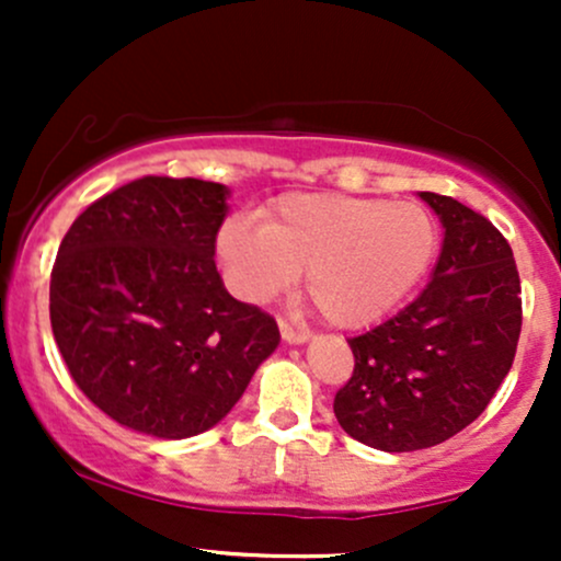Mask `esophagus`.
I'll return each mask as SVG.
<instances>
[{"instance_id": "obj_1", "label": "esophagus", "mask_w": 561, "mask_h": 561, "mask_svg": "<svg viewBox=\"0 0 561 561\" xmlns=\"http://www.w3.org/2000/svg\"><path fill=\"white\" fill-rule=\"evenodd\" d=\"M279 332H282V337L287 340V343H306V340L311 337L308 330H298V327H293L285 319H279Z\"/></svg>"}]
</instances>
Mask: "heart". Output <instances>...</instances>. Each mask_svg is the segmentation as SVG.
Listing matches in <instances>:
<instances>
[{"instance_id": "1", "label": "heart", "mask_w": 561, "mask_h": 561, "mask_svg": "<svg viewBox=\"0 0 561 561\" xmlns=\"http://www.w3.org/2000/svg\"><path fill=\"white\" fill-rule=\"evenodd\" d=\"M433 216L416 203L289 195L266 224L234 218L218 234L231 285L266 300L306 272V293L327 321L366 327L401 302L435 255Z\"/></svg>"}]
</instances>
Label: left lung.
I'll return each mask as SVG.
<instances>
[{"label": "left lung", "mask_w": 561, "mask_h": 561, "mask_svg": "<svg viewBox=\"0 0 561 561\" xmlns=\"http://www.w3.org/2000/svg\"><path fill=\"white\" fill-rule=\"evenodd\" d=\"M440 216L430 285L375 330L347 337L353 375L334 416L364 446L403 454L472 424L501 388L523 330V287L506 237L459 199L422 192Z\"/></svg>", "instance_id": "1"}]
</instances>
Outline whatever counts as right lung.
I'll use <instances>...</instances> for the list:
<instances>
[{
  "label": "right lung",
  "instance_id": "add662e5",
  "mask_svg": "<svg viewBox=\"0 0 561 561\" xmlns=\"http://www.w3.org/2000/svg\"><path fill=\"white\" fill-rule=\"evenodd\" d=\"M227 186L141 176L70 224L49 282L55 343L83 396L137 433L182 440L242 398L279 327L216 272Z\"/></svg>",
  "mask_w": 561,
  "mask_h": 561
}]
</instances>
